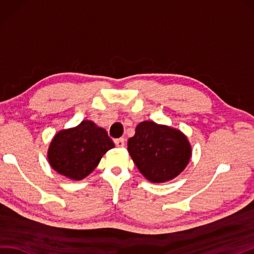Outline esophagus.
Listing matches in <instances>:
<instances>
[{
	"label": "esophagus",
	"mask_w": 254,
	"mask_h": 254,
	"mask_svg": "<svg viewBox=\"0 0 254 254\" xmlns=\"http://www.w3.org/2000/svg\"><path fill=\"white\" fill-rule=\"evenodd\" d=\"M114 142H115L116 146H118V148H124V146H125V139H124V138L115 139Z\"/></svg>",
	"instance_id": "34e87169"
}]
</instances>
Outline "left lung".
I'll return each mask as SVG.
<instances>
[{
	"mask_svg": "<svg viewBox=\"0 0 254 254\" xmlns=\"http://www.w3.org/2000/svg\"><path fill=\"white\" fill-rule=\"evenodd\" d=\"M128 152L138 170L151 183L175 178L187 166L191 146L177 129L142 122L128 140Z\"/></svg>",
	"mask_w": 254,
	"mask_h": 254,
	"instance_id": "left-lung-1",
	"label": "left lung"
}]
</instances>
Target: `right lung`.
I'll return each instance as SVG.
<instances>
[{
	"instance_id": "right-lung-1",
	"label": "right lung",
	"mask_w": 254,
	"mask_h": 254,
	"mask_svg": "<svg viewBox=\"0 0 254 254\" xmlns=\"http://www.w3.org/2000/svg\"><path fill=\"white\" fill-rule=\"evenodd\" d=\"M114 148L103 128L91 121H82L75 128L62 130L50 144V165L61 175L74 180L87 177L106 152Z\"/></svg>"
}]
</instances>
